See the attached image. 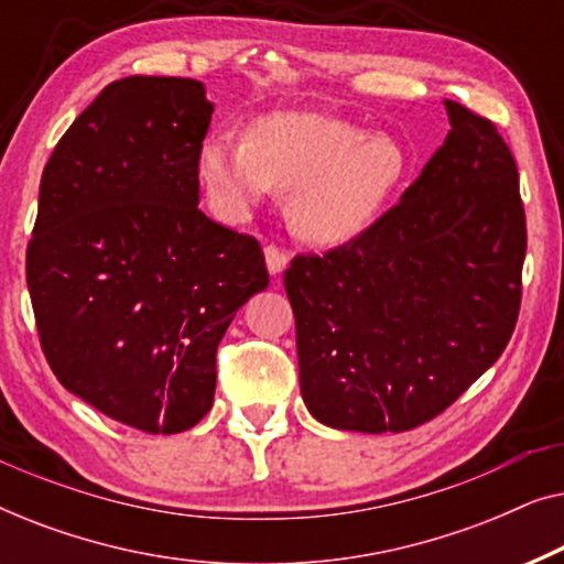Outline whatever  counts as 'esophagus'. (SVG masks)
<instances>
[{
    "label": "esophagus",
    "mask_w": 564,
    "mask_h": 564,
    "mask_svg": "<svg viewBox=\"0 0 564 564\" xmlns=\"http://www.w3.org/2000/svg\"><path fill=\"white\" fill-rule=\"evenodd\" d=\"M264 259H267L269 274H282L284 267H288V261H290V253L284 251V249H280V246L269 243L267 249H264Z\"/></svg>",
    "instance_id": "1"
}]
</instances>
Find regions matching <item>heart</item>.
Wrapping results in <instances>:
<instances>
[{"mask_svg":"<svg viewBox=\"0 0 564 564\" xmlns=\"http://www.w3.org/2000/svg\"><path fill=\"white\" fill-rule=\"evenodd\" d=\"M405 172L398 141L318 112L264 115L249 138L215 133L199 149V176L228 218L249 215L272 189H290V223L323 246L365 234Z\"/></svg>","mask_w":564,"mask_h":564,"instance_id":"1","label":"heart"}]
</instances>
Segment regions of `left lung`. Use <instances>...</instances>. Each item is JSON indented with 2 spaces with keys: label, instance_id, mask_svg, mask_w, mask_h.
<instances>
[{
  "label": "left lung",
  "instance_id": "obj_1",
  "mask_svg": "<svg viewBox=\"0 0 564 564\" xmlns=\"http://www.w3.org/2000/svg\"><path fill=\"white\" fill-rule=\"evenodd\" d=\"M449 135L365 234L284 272L313 419L400 434L446 411L511 341L527 215L498 128L444 99Z\"/></svg>",
  "mask_w": 564,
  "mask_h": 564
}]
</instances>
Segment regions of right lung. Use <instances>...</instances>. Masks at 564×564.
<instances>
[{"instance_id":"1","label":"right lung","mask_w":564,"mask_h":564,"mask_svg":"<svg viewBox=\"0 0 564 564\" xmlns=\"http://www.w3.org/2000/svg\"><path fill=\"white\" fill-rule=\"evenodd\" d=\"M210 118L195 79L107 84L43 169L28 243L53 375L145 434H180L210 411L220 338L269 284L257 238L197 207Z\"/></svg>"}]
</instances>
